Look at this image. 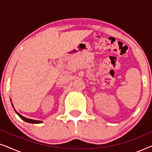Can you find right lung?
Wrapping results in <instances>:
<instances>
[{
  "mask_svg": "<svg viewBox=\"0 0 152 152\" xmlns=\"http://www.w3.org/2000/svg\"><path fill=\"white\" fill-rule=\"evenodd\" d=\"M12 106H13V104H12ZM13 107H14V106H13ZM14 111H15V112L16 113H17V115L19 116V117L21 118L22 120H23L24 121H26V122H28V123H32V124H39V123H41V122H43L42 121H40V120H32V119H29V118H26V117H24V116H23V115H20V114H19L18 113L17 111H16L15 109H14Z\"/></svg>",
  "mask_w": 152,
  "mask_h": 152,
  "instance_id": "1",
  "label": "right lung"
}]
</instances>
